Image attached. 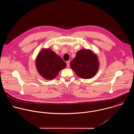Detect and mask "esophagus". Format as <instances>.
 <instances>
[{
    "label": "esophagus",
    "instance_id": "1",
    "mask_svg": "<svg viewBox=\"0 0 134 134\" xmlns=\"http://www.w3.org/2000/svg\"><path fill=\"white\" fill-rule=\"evenodd\" d=\"M66 64H67V67H69V66H70V62L69 61H67L66 62Z\"/></svg>",
    "mask_w": 134,
    "mask_h": 134
}]
</instances>
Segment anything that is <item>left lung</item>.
Here are the masks:
<instances>
[{"label": "left lung", "instance_id": "left-lung-1", "mask_svg": "<svg viewBox=\"0 0 134 134\" xmlns=\"http://www.w3.org/2000/svg\"><path fill=\"white\" fill-rule=\"evenodd\" d=\"M70 66L79 77L90 79L93 77L99 70L98 57L90 49H81L76 53Z\"/></svg>", "mask_w": 134, "mask_h": 134}]
</instances>
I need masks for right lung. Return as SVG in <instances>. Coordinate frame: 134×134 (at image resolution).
Listing matches in <instances>:
<instances>
[{"label": "right lung", "mask_w": 134, "mask_h": 134, "mask_svg": "<svg viewBox=\"0 0 134 134\" xmlns=\"http://www.w3.org/2000/svg\"><path fill=\"white\" fill-rule=\"evenodd\" d=\"M66 65L61 57L48 48L41 50L35 59L38 73L47 80L54 79Z\"/></svg>", "instance_id": "1"}]
</instances>
